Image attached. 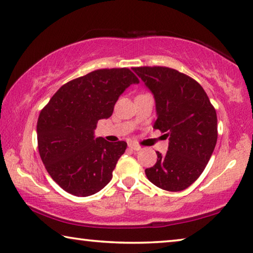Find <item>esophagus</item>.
Returning <instances> with one entry per match:
<instances>
[{
  "mask_svg": "<svg viewBox=\"0 0 253 253\" xmlns=\"http://www.w3.org/2000/svg\"><path fill=\"white\" fill-rule=\"evenodd\" d=\"M129 148L132 149V150H134V151H138V150L141 149V147H140L139 145H135V143H129Z\"/></svg>",
  "mask_w": 253,
  "mask_h": 253,
  "instance_id": "esophagus-1",
  "label": "esophagus"
}]
</instances>
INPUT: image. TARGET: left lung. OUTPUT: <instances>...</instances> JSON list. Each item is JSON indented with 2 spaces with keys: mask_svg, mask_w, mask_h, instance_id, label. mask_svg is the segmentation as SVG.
<instances>
[{
  "mask_svg": "<svg viewBox=\"0 0 253 253\" xmlns=\"http://www.w3.org/2000/svg\"><path fill=\"white\" fill-rule=\"evenodd\" d=\"M133 71L153 92L155 129L169 139L165 155L145 169L151 183L166 191L189 188L204 172L217 142V115L204 88L177 70L139 67Z\"/></svg>",
  "mask_w": 253,
  "mask_h": 253,
  "instance_id": "obj_1",
  "label": "left lung"
}]
</instances>
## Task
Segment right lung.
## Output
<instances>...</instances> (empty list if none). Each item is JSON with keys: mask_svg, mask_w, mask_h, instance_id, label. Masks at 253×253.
Returning a JSON list of instances; mask_svg holds the SVG:
<instances>
[{"mask_svg": "<svg viewBox=\"0 0 253 253\" xmlns=\"http://www.w3.org/2000/svg\"><path fill=\"white\" fill-rule=\"evenodd\" d=\"M132 84L139 79L126 68L96 70L63 84L42 110L38 150L50 177L64 191L88 197L112 180L126 142L95 138L94 131Z\"/></svg>", "mask_w": 253, "mask_h": 253, "instance_id": "add662e5", "label": "right lung"}]
</instances>
